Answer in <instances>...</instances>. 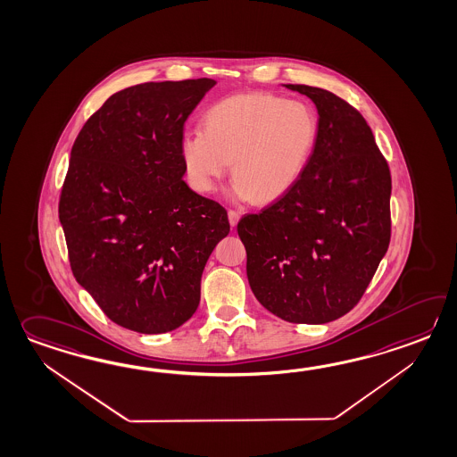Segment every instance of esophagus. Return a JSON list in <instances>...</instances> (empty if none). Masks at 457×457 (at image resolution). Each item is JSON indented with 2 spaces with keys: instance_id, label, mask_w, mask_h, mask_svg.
<instances>
[{
  "instance_id": "obj_1",
  "label": "esophagus",
  "mask_w": 457,
  "mask_h": 457,
  "mask_svg": "<svg viewBox=\"0 0 457 457\" xmlns=\"http://www.w3.org/2000/svg\"><path fill=\"white\" fill-rule=\"evenodd\" d=\"M228 218H229V224L231 226H236V224L239 223V218H241V214H239V212H234V210H229L228 212Z\"/></svg>"
}]
</instances>
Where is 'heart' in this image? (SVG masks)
I'll use <instances>...</instances> for the list:
<instances>
[{"label": "heart", "instance_id": "heart-1", "mask_svg": "<svg viewBox=\"0 0 457 457\" xmlns=\"http://www.w3.org/2000/svg\"><path fill=\"white\" fill-rule=\"evenodd\" d=\"M204 129L180 137L183 165L196 192L208 193L229 169L231 196L270 204L294 188L315 153L320 122L312 106L269 93H239L212 104Z\"/></svg>", "mask_w": 457, "mask_h": 457}]
</instances>
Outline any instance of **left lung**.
<instances>
[{
	"label": "left lung",
	"mask_w": 457,
	"mask_h": 457,
	"mask_svg": "<svg viewBox=\"0 0 457 457\" xmlns=\"http://www.w3.org/2000/svg\"><path fill=\"white\" fill-rule=\"evenodd\" d=\"M318 110L316 149L300 180L237 234L251 290L288 323L321 325L351 312L390 243L392 179L362 114L335 93L284 85Z\"/></svg>",
	"instance_id": "left-lung-1"
}]
</instances>
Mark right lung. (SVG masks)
Segmentation results:
<instances>
[{"label": "right lung", "mask_w": 457, "mask_h": 457, "mask_svg": "<svg viewBox=\"0 0 457 457\" xmlns=\"http://www.w3.org/2000/svg\"><path fill=\"white\" fill-rule=\"evenodd\" d=\"M212 79L114 93L73 142L59 220L77 282L116 325L173 331L200 303L228 213L183 182V124Z\"/></svg>", "instance_id": "obj_1"}]
</instances>
